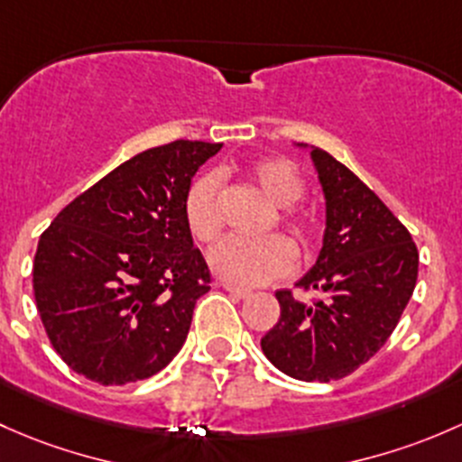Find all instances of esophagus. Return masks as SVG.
<instances>
[{
	"instance_id": "1",
	"label": "esophagus",
	"mask_w": 462,
	"mask_h": 462,
	"mask_svg": "<svg viewBox=\"0 0 462 462\" xmlns=\"http://www.w3.org/2000/svg\"><path fill=\"white\" fill-rule=\"evenodd\" d=\"M222 287L226 289V291L231 293V296H236V298H240V300H246V298H251V291L249 289H242V287H236V284H222Z\"/></svg>"
}]
</instances>
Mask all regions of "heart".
<instances>
[{"mask_svg":"<svg viewBox=\"0 0 462 462\" xmlns=\"http://www.w3.org/2000/svg\"><path fill=\"white\" fill-rule=\"evenodd\" d=\"M249 178L275 207L284 208L282 220L302 245H309L316 225L311 217L291 208L304 193L300 171L282 158H266L251 166ZM184 217L189 231L198 242H213L220 236L222 207L217 175H202L189 187L184 198ZM296 249L284 236H266L260 240L226 237L208 254L213 273L242 287H255L282 278L296 266Z\"/></svg>","mask_w":462,"mask_h":462,"instance_id":"heart-1","label":"heart"}]
</instances>
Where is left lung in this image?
Segmentation results:
<instances>
[{
    "label": "left lung",
    "mask_w": 462,
    "mask_h": 462,
    "mask_svg": "<svg viewBox=\"0 0 462 462\" xmlns=\"http://www.w3.org/2000/svg\"><path fill=\"white\" fill-rule=\"evenodd\" d=\"M307 149V144H298ZM325 193L322 249L302 289L311 304L275 291L280 318L260 346L273 367L304 383H329L367 363L396 329L418 278V249L372 189L327 151L311 146Z\"/></svg>",
    "instance_id": "1"
}]
</instances>
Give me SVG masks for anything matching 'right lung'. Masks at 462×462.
Segmentation results:
<instances>
[{"instance_id":"1","label":"right lung","mask_w":462,"mask_h":462,"mask_svg":"<svg viewBox=\"0 0 462 462\" xmlns=\"http://www.w3.org/2000/svg\"><path fill=\"white\" fill-rule=\"evenodd\" d=\"M222 144L178 140L137 153L61 208L40 237L32 291L51 345L99 384L155 375L187 340L211 273L184 198Z\"/></svg>"}]
</instances>
